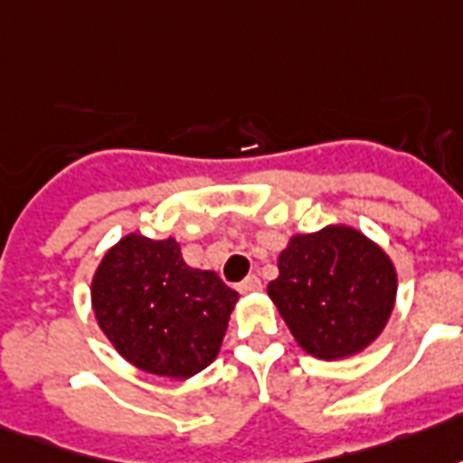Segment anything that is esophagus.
I'll return each mask as SVG.
<instances>
[{
  "label": "esophagus",
  "instance_id": "1",
  "mask_svg": "<svg viewBox=\"0 0 463 463\" xmlns=\"http://www.w3.org/2000/svg\"><path fill=\"white\" fill-rule=\"evenodd\" d=\"M239 291L241 293H259L261 291V281L256 279V276H249L244 281L239 283Z\"/></svg>",
  "mask_w": 463,
  "mask_h": 463
}]
</instances>
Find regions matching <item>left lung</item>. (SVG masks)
<instances>
[{"mask_svg":"<svg viewBox=\"0 0 463 463\" xmlns=\"http://www.w3.org/2000/svg\"><path fill=\"white\" fill-rule=\"evenodd\" d=\"M269 298L308 355L343 360L380 338L397 301V269L360 229L328 224L288 239Z\"/></svg>","mask_w":463,"mask_h":463,"instance_id":"1","label":"left lung"}]
</instances>
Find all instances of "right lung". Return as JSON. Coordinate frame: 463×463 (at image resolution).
<instances>
[{
  "mask_svg": "<svg viewBox=\"0 0 463 463\" xmlns=\"http://www.w3.org/2000/svg\"><path fill=\"white\" fill-rule=\"evenodd\" d=\"M236 301L217 273L184 264L175 236L125 234L90 279V306L110 345L130 365L175 380L214 363Z\"/></svg>",
  "mask_w": 463,
  "mask_h": 463,
  "instance_id": "1",
  "label": "right lung"
}]
</instances>
